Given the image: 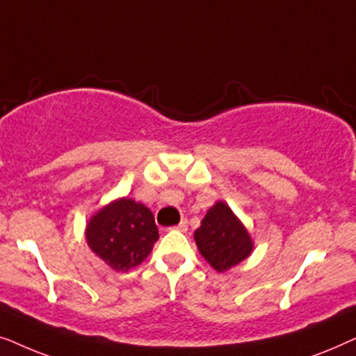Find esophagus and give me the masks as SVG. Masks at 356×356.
Masks as SVG:
<instances>
[{
    "instance_id": "1",
    "label": "esophagus",
    "mask_w": 356,
    "mask_h": 356,
    "mask_svg": "<svg viewBox=\"0 0 356 356\" xmlns=\"http://www.w3.org/2000/svg\"><path fill=\"white\" fill-rule=\"evenodd\" d=\"M173 228H175V230H178V232H186L188 230V222L181 220L177 227H173Z\"/></svg>"
}]
</instances>
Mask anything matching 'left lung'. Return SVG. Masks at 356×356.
Instances as JSON below:
<instances>
[{
    "label": "left lung",
    "mask_w": 356,
    "mask_h": 356,
    "mask_svg": "<svg viewBox=\"0 0 356 356\" xmlns=\"http://www.w3.org/2000/svg\"><path fill=\"white\" fill-rule=\"evenodd\" d=\"M194 241L201 256L217 272H227L251 256L254 241L230 206L217 201L194 232Z\"/></svg>",
    "instance_id": "1"
}]
</instances>
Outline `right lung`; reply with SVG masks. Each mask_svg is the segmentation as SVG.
<instances>
[{"label": "right lung", "mask_w": 356, "mask_h": 356, "mask_svg": "<svg viewBox=\"0 0 356 356\" xmlns=\"http://www.w3.org/2000/svg\"><path fill=\"white\" fill-rule=\"evenodd\" d=\"M157 240L154 213L129 197L108 202L86 225V241L92 252L116 272L139 266Z\"/></svg>", "instance_id": "1"}]
</instances>
